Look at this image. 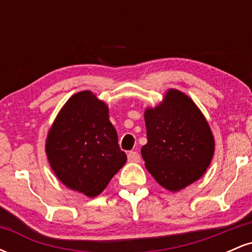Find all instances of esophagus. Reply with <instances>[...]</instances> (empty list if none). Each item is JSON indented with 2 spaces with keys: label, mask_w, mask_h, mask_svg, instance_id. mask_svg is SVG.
Segmentation results:
<instances>
[{
  "label": "esophagus",
  "mask_w": 252,
  "mask_h": 252,
  "mask_svg": "<svg viewBox=\"0 0 252 252\" xmlns=\"http://www.w3.org/2000/svg\"><path fill=\"white\" fill-rule=\"evenodd\" d=\"M128 161L129 162H140V154L137 152H129Z\"/></svg>",
  "instance_id": "esophagus-1"
}]
</instances>
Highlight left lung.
<instances>
[{
    "mask_svg": "<svg viewBox=\"0 0 252 252\" xmlns=\"http://www.w3.org/2000/svg\"><path fill=\"white\" fill-rule=\"evenodd\" d=\"M147 140L141 154L163 189L179 192L199 180L212 161L215 137L200 109L184 92L169 89L144 111Z\"/></svg>",
    "mask_w": 252,
    "mask_h": 252,
    "instance_id": "obj_1",
    "label": "left lung"
}]
</instances>
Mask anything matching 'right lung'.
Returning <instances> with one entry per match:
<instances>
[{"instance_id": "add662e5", "label": "right lung", "mask_w": 252, "mask_h": 252, "mask_svg": "<svg viewBox=\"0 0 252 252\" xmlns=\"http://www.w3.org/2000/svg\"><path fill=\"white\" fill-rule=\"evenodd\" d=\"M45 149L57 178L90 198L100 194L126 162L109 106L89 90L63 104L48 130Z\"/></svg>"}]
</instances>
